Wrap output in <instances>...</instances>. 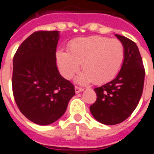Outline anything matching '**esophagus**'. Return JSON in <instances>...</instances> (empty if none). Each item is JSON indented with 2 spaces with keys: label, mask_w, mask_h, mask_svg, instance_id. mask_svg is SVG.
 <instances>
[{
  "label": "esophagus",
  "mask_w": 154,
  "mask_h": 154,
  "mask_svg": "<svg viewBox=\"0 0 154 154\" xmlns=\"http://www.w3.org/2000/svg\"><path fill=\"white\" fill-rule=\"evenodd\" d=\"M74 89H75V92H76V93H79V92H82V91L84 90L82 87H80V86H75V88H74Z\"/></svg>",
  "instance_id": "1"
}]
</instances>
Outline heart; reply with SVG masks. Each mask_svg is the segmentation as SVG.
<instances>
[{"label":"heart","instance_id":"obj_1","mask_svg":"<svg viewBox=\"0 0 154 154\" xmlns=\"http://www.w3.org/2000/svg\"><path fill=\"white\" fill-rule=\"evenodd\" d=\"M68 52L56 53L58 66L62 75L70 80L80 71V64L84 72L80 82L93 81L103 84L117 76L124 61V47L117 39L100 36L78 38L70 41Z\"/></svg>","mask_w":154,"mask_h":154}]
</instances>
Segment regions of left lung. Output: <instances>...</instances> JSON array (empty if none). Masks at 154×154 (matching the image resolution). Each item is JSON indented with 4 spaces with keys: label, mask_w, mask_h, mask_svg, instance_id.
Instances as JSON below:
<instances>
[{
    "label": "left lung",
    "mask_w": 154,
    "mask_h": 154,
    "mask_svg": "<svg viewBox=\"0 0 154 154\" xmlns=\"http://www.w3.org/2000/svg\"><path fill=\"white\" fill-rule=\"evenodd\" d=\"M124 47V61L114 80L96 87L95 103L90 106L93 117L106 125H115L126 120L139 103L143 92L145 69L136 44L116 34Z\"/></svg>",
    "instance_id": "left-lung-1"
}]
</instances>
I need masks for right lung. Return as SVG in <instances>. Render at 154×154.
<instances>
[{
  "label": "right lung",
  "mask_w": 154,
  "mask_h": 154,
  "mask_svg": "<svg viewBox=\"0 0 154 154\" xmlns=\"http://www.w3.org/2000/svg\"><path fill=\"white\" fill-rule=\"evenodd\" d=\"M57 31L30 35L14 56L12 86L20 112L34 123L48 125L62 116L74 96V86L56 67Z\"/></svg>",
  "instance_id": "add662e5"
}]
</instances>
